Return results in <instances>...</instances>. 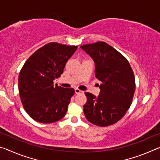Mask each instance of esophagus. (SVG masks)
Returning <instances> with one entry per match:
<instances>
[{
    "label": "esophagus",
    "instance_id": "obj_1",
    "mask_svg": "<svg viewBox=\"0 0 160 160\" xmlns=\"http://www.w3.org/2000/svg\"><path fill=\"white\" fill-rule=\"evenodd\" d=\"M75 92L76 93V94H80V93H82L83 92L81 91L80 90H79V89L76 88V89H75Z\"/></svg>",
    "mask_w": 160,
    "mask_h": 160
}]
</instances>
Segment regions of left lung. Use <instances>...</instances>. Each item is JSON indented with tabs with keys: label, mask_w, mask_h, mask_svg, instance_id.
<instances>
[{
	"label": "left lung",
	"mask_w": 160,
	"mask_h": 160,
	"mask_svg": "<svg viewBox=\"0 0 160 160\" xmlns=\"http://www.w3.org/2000/svg\"><path fill=\"white\" fill-rule=\"evenodd\" d=\"M80 48L93 58L95 76L102 82L98 97L85 92V117L97 126L113 125L123 117L131 107L135 90L133 71L125 56L104 42L85 44Z\"/></svg>",
	"instance_id": "8db88e82"
}]
</instances>
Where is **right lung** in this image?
<instances>
[{"label":"right lung","mask_w":160,"mask_h":160,"mask_svg":"<svg viewBox=\"0 0 160 160\" xmlns=\"http://www.w3.org/2000/svg\"><path fill=\"white\" fill-rule=\"evenodd\" d=\"M77 46L50 42L32 54L18 78L20 99L25 112L34 121L51 123L63 118L74 89L53 85L61 76Z\"/></svg>","instance_id":"right-lung-1"}]
</instances>
